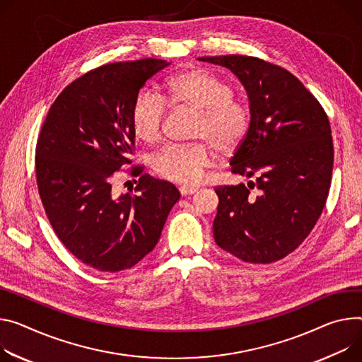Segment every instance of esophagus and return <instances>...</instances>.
Returning <instances> with one entry per match:
<instances>
[{
    "mask_svg": "<svg viewBox=\"0 0 362 362\" xmlns=\"http://www.w3.org/2000/svg\"><path fill=\"white\" fill-rule=\"evenodd\" d=\"M180 193H182V196H187V194H193V193H196L198 192V189L196 187H192V186H182L180 189Z\"/></svg>",
    "mask_w": 362,
    "mask_h": 362,
    "instance_id": "obj_1",
    "label": "esophagus"
}]
</instances>
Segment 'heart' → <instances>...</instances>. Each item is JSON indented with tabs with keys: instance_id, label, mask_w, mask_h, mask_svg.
<instances>
[{
	"instance_id": "1",
	"label": "heart",
	"mask_w": 362,
	"mask_h": 362,
	"mask_svg": "<svg viewBox=\"0 0 362 362\" xmlns=\"http://www.w3.org/2000/svg\"><path fill=\"white\" fill-rule=\"evenodd\" d=\"M234 95L235 88L231 83L205 69H190L172 76L163 98L153 90H141L131 107V124L137 139L148 144L161 139L168 118L166 103L173 110L196 112L192 136L204 139L164 146L151 158L153 170L166 180L192 185L212 163V145L223 154L235 151L251 128L252 111Z\"/></svg>"
}]
</instances>
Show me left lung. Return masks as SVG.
<instances>
[{
    "instance_id": "obj_1",
    "label": "left lung",
    "mask_w": 362,
    "mask_h": 362,
    "mask_svg": "<svg viewBox=\"0 0 362 362\" xmlns=\"http://www.w3.org/2000/svg\"><path fill=\"white\" fill-rule=\"evenodd\" d=\"M245 86L252 122L231 157L248 185L216 186L215 243L252 264H270L298 248L316 225L331 187V124L316 98L288 71L252 56H204Z\"/></svg>"
}]
</instances>
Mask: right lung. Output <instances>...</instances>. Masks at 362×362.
<instances>
[{
	"label": "right lung",
	"mask_w": 362,
	"mask_h": 362,
	"mask_svg": "<svg viewBox=\"0 0 362 362\" xmlns=\"http://www.w3.org/2000/svg\"><path fill=\"white\" fill-rule=\"evenodd\" d=\"M166 60L117 62L64 88L50 107L36 144L39 194L53 231L83 264L100 272L131 269L158 243L180 193L133 164L131 107ZM119 171L138 186L115 195Z\"/></svg>",
	"instance_id": "add662e5"
}]
</instances>
